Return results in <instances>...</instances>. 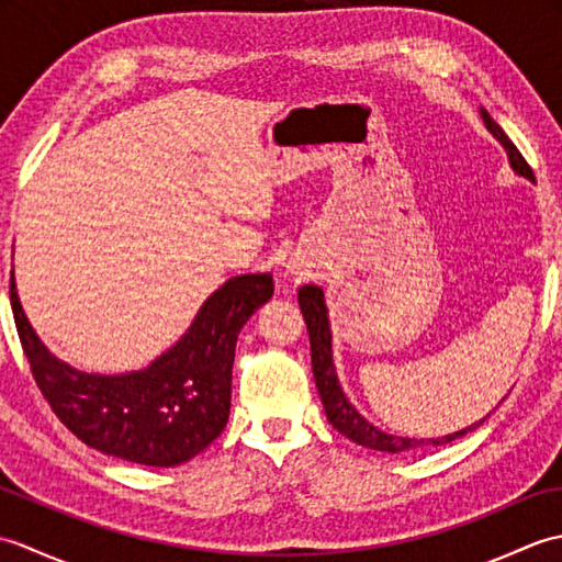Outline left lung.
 I'll list each match as a JSON object with an SVG mask.
<instances>
[{"label":"left lung","mask_w":562,"mask_h":562,"mask_svg":"<svg viewBox=\"0 0 562 562\" xmlns=\"http://www.w3.org/2000/svg\"><path fill=\"white\" fill-rule=\"evenodd\" d=\"M481 117L485 127L491 130L495 135V139L507 149V157L512 169H515L519 176H527L529 181H533L531 166L524 161V157L519 154V149L515 147L505 130L499 127L491 115H487L485 109H481ZM300 308L306 321V330H308V340H312V369H314V379H316V389L321 403H324L328 423L338 429L340 435H345L348 439L357 441L367 449H376V451H389V453H398V451H413V449H423V447H439L447 445V441H453L463 437L465 432H473L475 427L485 423L479 420L471 427L459 429V432L447 435V437H437V439H415V437H396V435H386L381 432L379 427H374L369 420L357 413L355 405L345 396L340 389V381L336 374V364H333V345H330V326H328V312H326V302H324V290L316 288V284H304L300 288Z\"/></svg>","instance_id":"8db88e82"}]
</instances>
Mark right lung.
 Returning <instances> with one entry per match:
<instances>
[{
  "label": "right lung",
  "mask_w": 562,
  "mask_h": 562,
  "mask_svg": "<svg viewBox=\"0 0 562 562\" xmlns=\"http://www.w3.org/2000/svg\"><path fill=\"white\" fill-rule=\"evenodd\" d=\"M21 348L53 413L83 445L142 465L186 463L229 420L238 333L272 296V274H238L207 296L173 348L127 374H87L47 352L9 280Z\"/></svg>",
  "instance_id": "obj_1"
}]
</instances>
